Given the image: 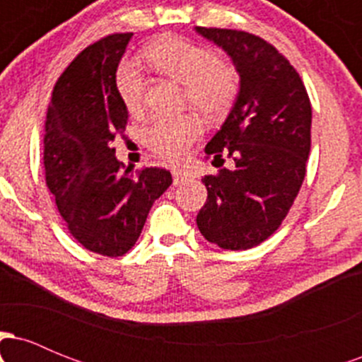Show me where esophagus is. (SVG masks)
I'll return each instance as SVG.
<instances>
[{
  "instance_id": "esophagus-1",
  "label": "esophagus",
  "mask_w": 362,
  "mask_h": 362,
  "mask_svg": "<svg viewBox=\"0 0 362 362\" xmlns=\"http://www.w3.org/2000/svg\"><path fill=\"white\" fill-rule=\"evenodd\" d=\"M187 178H189V175H187L185 172H182V170H173V184L175 185L184 184Z\"/></svg>"
}]
</instances>
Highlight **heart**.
<instances>
[{"label": "heart", "instance_id": "1", "mask_svg": "<svg viewBox=\"0 0 362 362\" xmlns=\"http://www.w3.org/2000/svg\"><path fill=\"white\" fill-rule=\"evenodd\" d=\"M144 57L155 71L184 85V100L207 117H221L236 100L238 69L233 62L218 59L211 49L185 39H172L149 45ZM115 88L129 112L141 109L146 81L136 62H120ZM201 131V122L192 114L156 117L144 131V143L158 158L177 163L189 155Z\"/></svg>", "mask_w": 362, "mask_h": 362}]
</instances>
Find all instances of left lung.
<instances>
[{"label":"left lung","instance_id":"left-lung-1","mask_svg":"<svg viewBox=\"0 0 362 362\" xmlns=\"http://www.w3.org/2000/svg\"><path fill=\"white\" fill-rule=\"evenodd\" d=\"M228 52L240 91L228 119L207 143L206 158L235 167L202 178L207 201L197 226L224 250L265 242L300 192L311 146V103L300 74L272 44L231 28L195 27Z\"/></svg>","mask_w":362,"mask_h":362}]
</instances>
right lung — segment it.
I'll list each match as a JSON object with an SVG mask.
<instances>
[{
    "label": "right lung",
    "instance_id": "1",
    "mask_svg": "<svg viewBox=\"0 0 362 362\" xmlns=\"http://www.w3.org/2000/svg\"><path fill=\"white\" fill-rule=\"evenodd\" d=\"M131 37L112 34L83 49L54 85L45 120V184L57 211L78 243L107 257L134 247L172 184L165 168H124L112 148L127 124L115 73Z\"/></svg>",
    "mask_w": 362,
    "mask_h": 362
}]
</instances>
